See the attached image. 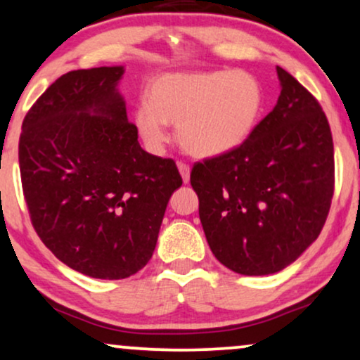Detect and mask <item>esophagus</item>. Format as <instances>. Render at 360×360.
Segmentation results:
<instances>
[{"mask_svg": "<svg viewBox=\"0 0 360 360\" xmlns=\"http://www.w3.org/2000/svg\"><path fill=\"white\" fill-rule=\"evenodd\" d=\"M177 169L181 172V177H183L184 184L189 183V176H191V167L186 165V162H177Z\"/></svg>", "mask_w": 360, "mask_h": 360, "instance_id": "obj_1", "label": "esophagus"}]
</instances>
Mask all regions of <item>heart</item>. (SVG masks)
I'll list each match as a JSON object with an SVG mask.
<instances>
[{"label":"heart","mask_w":360,"mask_h":360,"mask_svg":"<svg viewBox=\"0 0 360 360\" xmlns=\"http://www.w3.org/2000/svg\"><path fill=\"white\" fill-rule=\"evenodd\" d=\"M262 109V88L245 71L169 72L149 84L134 122L149 148L166 143V124L177 126V141L198 158L233 151L252 133Z\"/></svg>","instance_id":"b5f03b06"}]
</instances>
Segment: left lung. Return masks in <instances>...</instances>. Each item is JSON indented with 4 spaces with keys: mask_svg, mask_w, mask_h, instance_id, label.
Returning <instances> with one entry per match:
<instances>
[{
    "mask_svg": "<svg viewBox=\"0 0 360 360\" xmlns=\"http://www.w3.org/2000/svg\"><path fill=\"white\" fill-rule=\"evenodd\" d=\"M274 109L240 146L195 162L191 186L217 261L274 274L319 238L334 195V143L319 101L277 66Z\"/></svg>",
    "mask_w": 360,
    "mask_h": 360,
    "instance_id": "8db88e82",
    "label": "left lung"
}]
</instances>
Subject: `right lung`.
Wrapping results in <instances>:
<instances>
[{"instance_id":"obj_1","label":"right lung","mask_w":360,"mask_h":360,"mask_svg":"<svg viewBox=\"0 0 360 360\" xmlns=\"http://www.w3.org/2000/svg\"><path fill=\"white\" fill-rule=\"evenodd\" d=\"M122 72L101 66L58 78L25 116L18 148L36 234L94 279H124L146 266L183 184L171 158L139 146L116 89Z\"/></svg>"}]
</instances>
